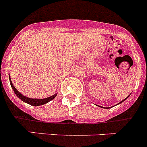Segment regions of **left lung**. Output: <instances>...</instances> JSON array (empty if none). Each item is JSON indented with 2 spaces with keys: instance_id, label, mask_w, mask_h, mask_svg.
<instances>
[{
  "instance_id": "1",
  "label": "left lung",
  "mask_w": 147,
  "mask_h": 147,
  "mask_svg": "<svg viewBox=\"0 0 147 147\" xmlns=\"http://www.w3.org/2000/svg\"><path fill=\"white\" fill-rule=\"evenodd\" d=\"M124 100H125V99H124V100H123V101H124ZM123 101H121V102H123ZM121 102H120V103H121Z\"/></svg>"
}]
</instances>
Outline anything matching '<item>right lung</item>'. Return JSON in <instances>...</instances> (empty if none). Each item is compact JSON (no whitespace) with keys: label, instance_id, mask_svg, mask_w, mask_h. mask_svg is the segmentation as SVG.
Masks as SVG:
<instances>
[{"label":"right lung","instance_id":"right-lung-1","mask_svg":"<svg viewBox=\"0 0 147 147\" xmlns=\"http://www.w3.org/2000/svg\"><path fill=\"white\" fill-rule=\"evenodd\" d=\"M9 81H10V85H11V88L13 89V90H14V92L15 93V94L17 95V96L20 98V99H21L23 102H26V103L29 104V105H32V106H39V105H44V104L48 103L49 102H50L51 100L54 99V98L56 97V96H57V94H54V96H50V97H49V98H43V99H38V98H28V97L24 96L23 95H22L21 93H19V92L17 90L16 88L13 86V84H12V82H11L10 77H9Z\"/></svg>","mask_w":147,"mask_h":147}]
</instances>
